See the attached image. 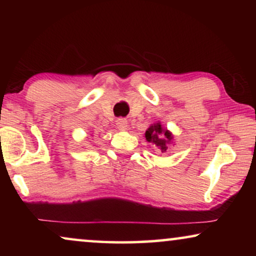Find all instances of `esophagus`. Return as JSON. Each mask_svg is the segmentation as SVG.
Masks as SVG:
<instances>
[{
  "label": "esophagus",
  "mask_w": 256,
  "mask_h": 256,
  "mask_svg": "<svg viewBox=\"0 0 256 256\" xmlns=\"http://www.w3.org/2000/svg\"><path fill=\"white\" fill-rule=\"evenodd\" d=\"M116 127L118 130H126L128 128V122L126 118H118L116 120Z\"/></svg>",
  "instance_id": "1"
}]
</instances>
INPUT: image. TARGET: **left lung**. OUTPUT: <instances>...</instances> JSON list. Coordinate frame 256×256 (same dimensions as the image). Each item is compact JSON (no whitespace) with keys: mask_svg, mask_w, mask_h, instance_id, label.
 Instances as JSON below:
<instances>
[{"mask_svg":"<svg viewBox=\"0 0 256 256\" xmlns=\"http://www.w3.org/2000/svg\"><path fill=\"white\" fill-rule=\"evenodd\" d=\"M146 140L149 143H152V146H156L160 154L166 152L168 148L171 143H174V135L170 130L164 128L160 122H156L149 126V128L146 130Z\"/></svg>","mask_w":256,"mask_h":256,"instance_id":"left-lung-1","label":"left lung"}]
</instances>
